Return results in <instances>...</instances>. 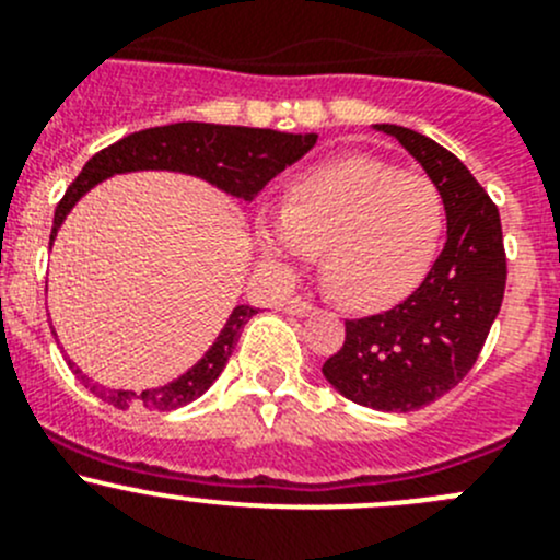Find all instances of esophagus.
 <instances>
[{"instance_id": "34e87169", "label": "esophagus", "mask_w": 560, "mask_h": 560, "mask_svg": "<svg viewBox=\"0 0 560 560\" xmlns=\"http://www.w3.org/2000/svg\"><path fill=\"white\" fill-rule=\"evenodd\" d=\"M285 313L307 315V313H313V302H307V299H304V296H291L285 302Z\"/></svg>"}]
</instances>
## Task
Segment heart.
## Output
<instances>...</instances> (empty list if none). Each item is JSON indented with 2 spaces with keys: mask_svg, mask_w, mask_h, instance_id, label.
<instances>
[{
  "mask_svg": "<svg viewBox=\"0 0 560 560\" xmlns=\"http://www.w3.org/2000/svg\"><path fill=\"white\" fill-rule=\"evenodd\" d=\"M444 218V196L428 174L348 154L293 179L282 214L258 223V245L280 267H296L320 250V269L337 296L375 307L422 278Z\"/></svg>",
  "mask_w": 560,
  "mask_h": 560,
  "instance_id": "1",
  "label": "heart"
}]
</instances>
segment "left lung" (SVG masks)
<instances>
[{
  "label": "left lung",
  "instance_id": "obj_1",
  "mask_svg": "<svg viewBox=\"0 0 560 560\" xmlns=\"http://www.w3.org/2000/svg\"><path fill=\"white\" fill-rule=\"evenodd\" d=\"M422 163L446 207V245L424 280L384 313L346 320V342L324 362L342 397L408 413L455 389L479 359L506 288L498 207L441 143L400 125H378Z\"/></svg>",
  "mask_w": 560,
  "mask_h": 560
}]
</instances>
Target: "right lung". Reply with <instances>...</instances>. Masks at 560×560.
Returning <instances> with one entry per match:
<instances>
[{"label": "right lung", "mask_w": 560, "mask_h": 560, "mask_svg": "<svg viewBox=\"0 0 560 560\" xmlns=\"http://www.w3.org/2000/svg\"><path fill=\"white\" fill-rule=\"evenodd\" d=\"M315 132L310 136H291V132L269 130V127H240V125H207V121H176V125L149 127L125 136L121 141L100 149L90 163L81 168L73 185L62 196L54 212V234L62 225L65 214L73 209V203L84 196L97 182L108 179L114 174L143 168H165V171H185L196 174L212 185L223 187L225 192L236 198L253 201L269 179L280 174L285 165L296 163L304 152H310L315 143ZM258 310L250 304H240L231 313L229 324L220 331L214 346L203 353L196 368L187 370L171 384L158 386L147 392H125V389H100L90 386L100 400L110 402L116 408H147V411H174V408L187 406L196 397H201L209 386L218 381L229 362L231 351L236 348L242 329ZM81 381H90L73 362Z\"/></svg>", "instance_id": "1"}]
</instances>
